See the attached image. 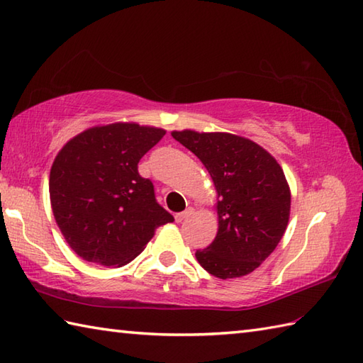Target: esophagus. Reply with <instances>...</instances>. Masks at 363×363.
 I'll return each mask as SVG.
<instances>
[{
    "instance_id": "1",
    "label": "esophagus",
    "mask_w": 363,
    "mask_h": 363,
    "mask_svg": "<svg viewBox=\"0 0 363 363\" xmlns=\"http://www.w3.org/2000/svg\"><path fill=\"white\" fill-rule=\"evenodd\" d=\"M191 213H194V207H189V209H186L184 212L176 213V215H174V218H176V221H177V223H181V221L186 220L187 217H190Z\"/></svg>"
}]
</instances>
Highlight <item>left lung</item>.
I'll list each match as a JSON object with an SVG mask.
<instances>
[{
    "mask_svg": "<svg viewBox=\"0 0 363 363\" xmlns=\"http://www.w3.org/2000/svg\"><path fill=\"white\" fill-rule=\"evenodd\" d=\"M203 162L220 201L218 233L195 256L206 272L233 279L254 272L285 233L290 189L272 154L248 138L226 133H172Z\"/></svg>",
    "mask_w": 363,
    "mask_h": 363,
    "instance_id": "8db88e82",
    "label": "left lung"
}]
</instances>
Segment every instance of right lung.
Returning <instances> with one entry per match:
<instances>
[{
	"mask_svg": "<svg viewBox=\"0 0 363 363\" xmlns=\"http://www.w3.org/2000/svg\"><path fill=\"white\" fill-rule=\"evenodd\" d=\"M165 135L135 123L91 128L59 151L50 198L60 233L79 257L120 267L137 257L156 228L174 221L138 162Z\"/></svg>",
	"mask_w": 363,
	"mask_h": 363,
	"instance_id": "1",
	"label": "right lung"
}]
</instances>
